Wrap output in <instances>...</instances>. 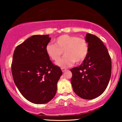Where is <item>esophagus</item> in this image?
<instances>
[{
	"label": "esophagus",
	"mask_w": 122,
	"mask_h": 122,
	"mask_svg": "<svg viewBox=\"0 0 122 122\" xmlns=\"http://www.w3.org/2000/svg\"><path fill=\"white\" fill-rule=\"evenodd\" d=\"M61 71H62L63 72H64L65 71H66V68H61Z\"/></svg>",
	"instance_id": "obj_1"
}]
</instances>
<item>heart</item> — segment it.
Returning a JSON list of instances; mask_svg holds the SVG:
<instances>
[{
  "label": "heart",
  "mask_w": 122,
  "mask_h": 122,
  "mask_svg": "<svg viewBox=\"0 0 122 122\" xmlns=\"http://www.w3.org/2000/svg\"><path fill=\"white\" fill-rule=\"evenodd\" d=\"M54 43L47 44L46 52L51 59L57 61L63 51L64 56L56 62L58 66L62 68L72 66L75 61L76 63L82 61L89 51L87 41L75 36L62 35L56 38Z\"/></svg>",
  "instance_id": "obj_1"
}]
</instances>
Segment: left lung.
Instances as JSON below:
<instances>
[{
    "label": "left lung",
    "instance_id": "8db88e82",
    "mask_svg": "<svg viewBox=\"0 0 122 122\" xmlns=\"http://www.w3.org/2000/svg\"><path fill=\"white\" fill-rule=\"evenodd\" d=\"M89 51L82 64L71 68L73 91L85 99H94L107 87L112 73V61L108 50L99 38L86 34Z\"/></svg>",
    "mask_w": 122,
    "mask_h": 122
}]
</instances>
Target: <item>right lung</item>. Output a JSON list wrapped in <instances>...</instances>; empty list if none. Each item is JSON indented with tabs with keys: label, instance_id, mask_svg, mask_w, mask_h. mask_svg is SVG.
I'll use <instances>...</instances> for the list:
<instances>
[{
	"label": "right lung",
	"instance_id": "right-lung-1",
	"mask_svg": "<svg viewBox=\"0 0 122 122\" xmlns=\"http://www.w3.org/2000/svg\"><path fill=\"white\" fill-rule=\"evenodd\" d=\"M51 38L35 35L16 46L11 64L13 80L22 96L35 104H44L54 98L62 75L46 52Z\"/></svg>",
	"mask_w": 122,
	"mask_h": 122
}]
</instances>
